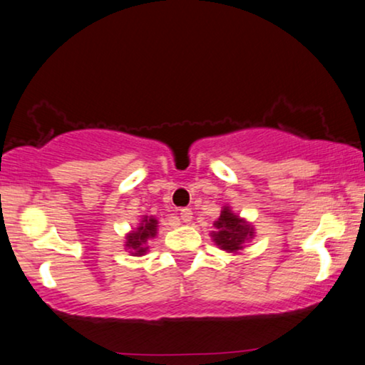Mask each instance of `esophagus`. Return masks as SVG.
<instances>
[{
  "mask_svg": "<svg viewBox=\"0 0 365 365\" xmlns=\"http://www.w3.org/2000/svg\"><path fill=\"white\" fill-rule=\"evenodd\" d=\"M180 218L183 220L185 223H190V222H192V218H193V212H192V208H182V210H180Z\"/></svg>",
  "mask_w": 365,
  "mask_h": 365,
  "instance_id": "obj_1",
  "label": "esophagus"
}]
</instances>
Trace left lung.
Here are the masks:
<instances>
[{"instance_id": "8db88e82", "label": "left lung", "mask_w": 365, "mask_h": 365, "mask_svg": "<svg viewBox=\"0 0 365 365\" xmlns=\"http://www.w3.org/2000/svg\"><path fill=\"white\" fill-rule=\"evenodd\" d=\"M213 240L222 250L238 251L243 248V243L253 236V228L246 225L243 220H240L228 207L223 208L218 222H215Z\"/></svg>"}]
</instances>
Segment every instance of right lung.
Wrapping results in <instances>:
<instances>
[{
    "mask_svg": "<svg viewBox=\"0 0 365 365\" xmlns=\"http://www.w3.org/2000/svg\"><path fill=\"white\" fill-rule=\"evenodd\" d=\"M157 233V220L155 218H143L140 227L135 232L127 235L125 246L130 250L132 255L142 256L147 251V241L153 238Z\"/></svg>",
    "mask_w": 365,
    "mask_h": 365,
    "instance_id": "obj_1",
    "label": "right lung"
}]
</instances>
